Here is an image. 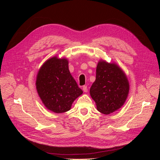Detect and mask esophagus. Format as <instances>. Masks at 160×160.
Here are the masks:
<instances>
[{
	"mask_svg": "<svg viewBox=\"0 0 160 160\" xmlns=\"http://www.w3.org/2000/svg\"><path fill=\"white\" fill-rule=\"evenodd\" d=\"M83 91L84 92H88V86L87 85H84L83 87Z\"/></svg>",
	"mask_w": 160,
	"mask_h": 160,
	"instance_id": "obj_1",
	"label": "esophagus"
}]
</instances>
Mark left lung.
Returning a JSON list of instances; mask_svg holds the SVG:
<instances>
[{"mask_svg": "<svg viewBox=\"0 0 160 160\" xmlns=\"http://www.w3.org/2000/svg\"><path fill=\"white\" fill-rule=\"evenodd\" d=\"M129 82L123 71L114 63L100 61L90 95L99 112L109 114L124 104L129 93Z\"/></svg>", "mask_w": 160, "mask_h": 160, "instance_id": "left-lung-1", "label": "left lung"}]
</instances>
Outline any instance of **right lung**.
I'll return each instance as SVG.
<instances>
[{"instance_id":"add662e5","label":"right lung","mask_w":160,"mask_h":160,"mask_svg":"<svg viewBox=\"0 0 160 160\" xmlns=\"http://www.w3.org/2000/svg\"><path fill=\"white\" fill-rule=\"evenodd\" d=\"M36 87L45 107L57 113L69 111L75 99L83 93L70 73L68 61L57 57L47 60L41 67Z\"/></svg>"}]
</instances>
